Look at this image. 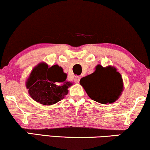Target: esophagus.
I'll list each match as a JSON object with an SVG mask.
<instances>
[{
  "label": "esophagus",
  "mask_w": 150,
  "mask_h": 150,
  "mask_svg": "<svg viewBox=\"0 0 150 150\" xmlns=\"http://www.w3.org/2000/svg\"><path fill=\"white\" fill-rule=\"evenodd\" d=\"M79 81H80V77L76 76L74 78V81H75V83H76V84H78Z\"/></svg>",
  "instance_id": "34e87169"
}]
</instances>
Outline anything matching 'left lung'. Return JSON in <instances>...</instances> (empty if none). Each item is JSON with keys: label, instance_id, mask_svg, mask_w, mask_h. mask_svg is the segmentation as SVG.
<instances>
[{"label": "left lung", "instance_id": "left-lung-1", "mask_svg": "<svg viewBox=\"0 0 150 150\" xmlns=\"http://www.w3.org/2000/svg\"><path fill=\"white\" fill-rule=\"evenodd\" d=\"M80 84L89 97L101 104L116 101L123 89L121 75L111 66L98 65L93 73L80 79Z\"/></svg>", "mask_w": 150, "mask_h": 150}]
</instances>
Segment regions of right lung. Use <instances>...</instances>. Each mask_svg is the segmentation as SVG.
Returning <instances> with one entry per match:
<instances>
[{
  "label": "right lung",
  "instance_id": "obj_1",
  "mask_svg": "<svg viewBox=\"0 0 150 150\" xmlns=\"http://www.w3.org/2000/svg\"><path fill=\"white\" fill-rule=\"evenodd\" d=\"M62 68L58 65L51 67L41 63L34 68L26 82L30 96L33 100L44 105H51L64 99L71 83Z\"/></svg>",
  "mask_w": 150,
  "mask_h": 150
}]
</instances>
